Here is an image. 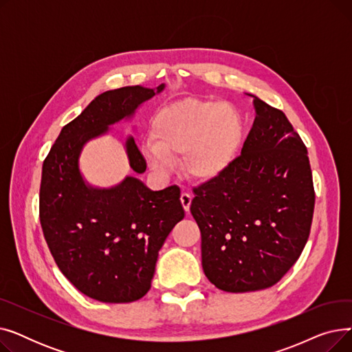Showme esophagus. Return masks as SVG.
<instances>
[{"instance_id": "1", "label": "esophagus", "mask_w": 352, "mask_h": 352, "mask_svg": "<svg viewBox=\"0 0 352 352\" xmlns=\"http://www.w3.org/2000/svg\"><path fill=\"white\" fill-rule=\"evenodd\" d=\"M181 204L184 207V210H186V212L188 214L190 212V206H191V201H192V195L188 194V192H182L181 194Z\"/></svg>"}]
</instances>
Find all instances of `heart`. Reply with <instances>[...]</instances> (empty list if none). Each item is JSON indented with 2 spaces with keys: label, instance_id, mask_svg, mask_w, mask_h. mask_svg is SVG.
Wrapping results in <instances>:
<instances>
[{
  "label": "heart",
  "instance_id": "heart-1",
  "mask_svg": "<svg viewBox=\"0 0 352 352\" xmlns=\"http://www.w3.org/2000/svg\"><path fill=\"white\" fill-rule=\"evenodd\" d=\"M150 137L142 151L154 171H168L173 160L182 155V171L190 178L211 181L236 160L244 142V121L231 104L188 98L158 109Z\"/></svg>",
  "mask_w": 352,
  "mask_h": 352
}]
</instances>
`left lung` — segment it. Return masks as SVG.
Instances as JSON below:
<instances>
[{
	"mask_svg": "<svg viewBox=\"0 0 352 352\" xmlns=\"http://www.w3.org/2000/svg\"><path fill=\"white\" fill-rule=\"evenodd\" d=\"M254 107L241 155L194 188L190 208L201 231L202 270L227 292L278 283L308 241L316 204L301 137L281 109L256 97Z\"/></svg>",
	"mask_w": 352,
	"mask_h": 352,
	"instance_id": "8db88e82",
	"label": "left lung"
}]
</instances>
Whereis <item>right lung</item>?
Instances as JSON below:
<instances>
[{"label": "right lung", "instance_id": "add662e5", "mask_svg": "<svg viewBox=\"0 0 352 352\" xmlns=\"http://www.w3.org/2000/svg\"><path fill=\"white\" fill-rule=\"evenodd\" d=\"M141 85L102 92L68 122L44 160L40 221L48 248L67 280L101 302H133L151 288L158 251L186 212L179 188L151 191L126 177L113 188L85 184L78 158L85 142L133 117L164 89ZM129 166L141 174L145 160L133 137L125 141Z\"/></svg>", "mask_w": 352, "mask_h": 352}]
</instances>
